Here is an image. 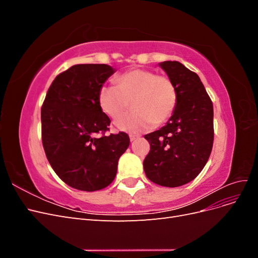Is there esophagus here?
Wrapping results in <instances>:
<instances>
[{"instance_id":"1","label":"esophagus","mask_w":258,"mask_h":258,"mask_svg":"<svg viewBox=\"0 0 258 258\" xmlns=\"http://www.w3.org/2000/svg\"><path fill=\"white\" fill-rule=\"evenodd\" d=\"M129 138H130V141H131V142H134L135 140H137L139 137H138V136H134V135H130V136H129Z\"/></svg>"}]
</instances>
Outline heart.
Returning <instances> with one entry per match:
<instances>
[{"label": "heart", "mask_w": 258, "mask_h": 258, "mask_svg": "<svg viewBox=\"0 0 258 258\" xmlns=\"http://www.w3.org/2000/svg\"><path fill=\"white\" fill-rule=\"evenodd\" d=\"M99 106L111 118H116L130 107L134 112L119 117L114 121L116 128L140 134L166 122L172 116L177 104V90L169 77L155 72L135 69L121 74L117 86H101L98 95Z\"/></svg>", "instance_id": "obj_1"}]
</instances>
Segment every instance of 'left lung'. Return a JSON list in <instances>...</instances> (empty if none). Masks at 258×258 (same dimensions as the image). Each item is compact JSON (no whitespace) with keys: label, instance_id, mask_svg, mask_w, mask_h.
I'll use <instances>...</instances> for the list:
<instances>
[{"label":"left lung","instance_id":"left-lung-1","mask_svg":"<svg viewBox=\"0 0 258 258\" xmlns=\"http://www.w3.org/2000/svg\"><path fill=\"white\" fill-rule=\"evenodd\" d=\"M159 67L175 85L177 104L166 126L144 136L151 151L143 161L155 184L178 187L196 177L213 146V104L199 76L178 61Z\"/></svg>","mask_w":258,"mask_h":258}]
</instances>
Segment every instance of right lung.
Wrapping results in <instances>:
<instances>
[{"label":"right lung","mask_w":258,"mask_h":258,"mask_svg":"<svg viewBox=\"0 0 258 258\" xmlns=\"http://www.w3.org/2000/svg\"><path fill=\"white\" fill-rule=\"evenodd\" d=\"M107 64H76L51 83L41 111L44 151L56 174L69 186L95 191L110 185L127 134L104 136L111 120L99 106L101 86L114 74Z\"/></svg>","instance_id":"right-lung-1"}]
</instances>
